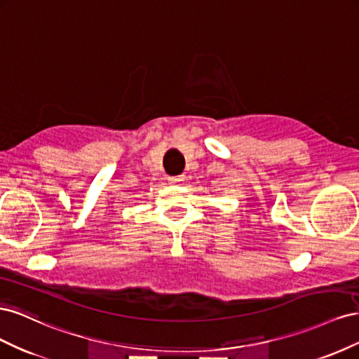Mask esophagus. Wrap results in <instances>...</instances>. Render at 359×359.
I'll list each match as a JSON object with an SVG mask.
<instances>
[{"label":"esophagus","mask_w":359,"mask_h":359,"mask_svg":"<svg viewBox=\"0 0 359 359\" xmlns=\"http://www.w3.org/2000/svg\"><path fill=\"white\" fill-rule=\"evenodd\" d=\"M184 180H186V178H184V175H178V177H169V178H168V181H169L170 184H181Z\"/></svg>","instance_id":"obj_1"}]
</instances>
